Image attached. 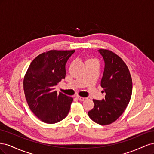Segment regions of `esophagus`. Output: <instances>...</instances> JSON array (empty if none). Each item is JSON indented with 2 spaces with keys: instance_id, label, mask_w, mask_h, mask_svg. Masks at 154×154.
<instances>
[{
  "instance_id": "esophagus-1",
  "label": "esophagus",
  "mask_w": 154,
  "mask_h": 154,
  "mask_svg": "<svg viewBox=\"0 0 154 154\" xmlns=\"http://www.w3.org/2000/svg\"><path fill=\"white\" fill-rule=\"evenodd\" d=\"M77 98H78V100H80V101H85V100H86L85 97H81V96H77Z\"/></svg>"
}]
</instances>
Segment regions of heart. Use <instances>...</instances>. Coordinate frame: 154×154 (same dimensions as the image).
<instances>
[{
  "mask_svg": "<svg viewBox=\"0 0 154 154\" xmlns=\"http://www.w3.org/2000/svg\"><path fill=\"white\" fill-rule=\"evenodd\" d=\"M93 60H93V59H88V60H87V61H86V62H91V61H93Z\"/></svg>",
  "mask_w": 154,
  "mask_h": 154,
  "instance_id": "obj_1",
  "label": "heart"
}]
</instances>
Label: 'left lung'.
Here are the masks:
<instances>
[{
  "label": "left lung",
  "instance_id": "left-lung-1",
  "mask_svg": "<svg viewBox=\"0 0 154 154\" xmlns=\"http://www.w3.org/2000/svg\"><path fill=\"white\" fill-rule=\"evenodd\" d=\"M105 62L101 87L105 99L93 100L94 106L88 111L90 118L97 124L106 125L117 120L127 108L131 98L132 80L127 65L112 51L98 50Z\"/></svg>",
  "mask_w": 154,
  "mask_h": 154
}]
</instances>
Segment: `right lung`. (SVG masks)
<instances>
[{
	"instance_id": "obj_1",
	"label": "right lung",
	"mask_w": 154,
	"mask_h": 154,
	"mask_svg": "<svg viewBox=\"0 0 154 154\" xmlns=\"http://www.w3.org/2000/svg\"><path fill=\"white\" fill-rule=\"evenodd\" d=\"M74 51L51 50L42 53L32 60L25 74L23 84L27 103L44 123H58L70 110L73 98L58 93L55 87L66 77V64Z\"/></svg>"
}]
</instances>
